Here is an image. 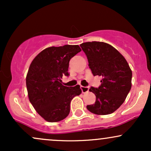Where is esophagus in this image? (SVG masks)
Listing matches in <instances>:
<instances>
[{
    "instance_id": "obj_1",
    "label": "esophagus",
    "mask_w": 151,
    "mask_h": 151,
    "mask_svg": "<svg viewBox=\"0 0 151 151\" xmlns=\"http://www.w3.org/2000/svg\"><path fill=\"white\" fill-rule=\"evenodd\" d=\"M81 90L82 91V93H86L89 91V86H81Z\"/></svg>"
}]
</instances>
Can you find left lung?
I'll use <instances>...</instances> for the list:
<instances>
[{
	"mask_svg": "<svg viewBox=\"0 0 151 151\" xmlns=\"http://www.w3.org/2000/svg\"><path fill=\"white\" fill-rule=\"evenodd\" d=\"M86 55L93 76H101V85L91 86L96 96L93 104L86 109L98 115L112 114L125 101L131 89L132 72L129 64L116 49L107 43L88 42L80 45Z\"/></svg>",
	"mask_w": 151,
	"mask_h": 151,
	"instance_id": "left-lung-1",
	"label": "left lung"
}]
</instances>
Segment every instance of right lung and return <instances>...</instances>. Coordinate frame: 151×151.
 <instances>
[{"label": "right lung", "mask_w": 151, "mask_h": 151, "mask_svg": "<svg viewBox=\"0 0 151 151\" xmlns=\"http://www.w3.org/2000/svg\"><path fill=\"white\" fill-rule=\"evenodd\" d=\"M79 52V45L50 47L31 62L26 77L28 97L36 111L47 121L65 119L72 99L81 93L79 85L66 86L61 80L64 75H70V60Z\"/></svg>", "instance_id": "1"}]
</instances>
